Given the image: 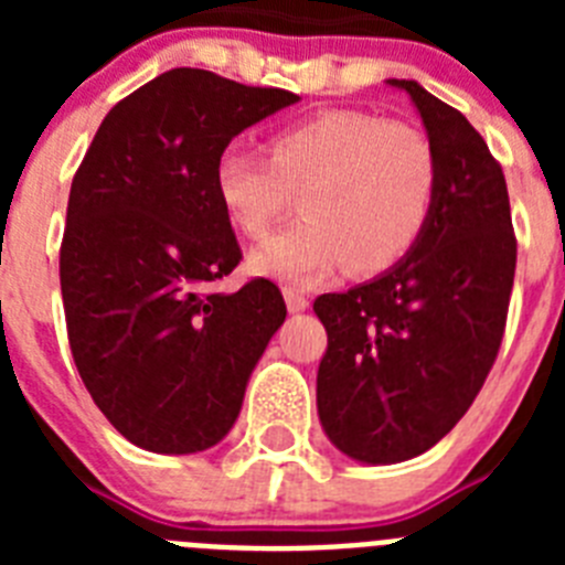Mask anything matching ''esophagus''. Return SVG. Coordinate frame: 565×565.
Here are the masks:
<instances>
[{
	"label": "esophagus",
	"instance_id": "esophagus-1",
	"mask_svg": "<svg viewBox=\"0 0 565 565\" xmlns=\"http://www.w3.org/2000/svg\"><path fill=\"white\" fill-rule=\"evenodd\" d=\"M282 297H286V306L291 313H302L308 308V297L297 288H282Z\"/></svg>",
	"mask_w": 565,
	"mask_h": 565
}]
</instances>
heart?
<instances>
[{
    "mask_svg": "<svg viewBox=\"0 0 565 565\" xmlns=\"http://www.w3.org/2000/svg\"><path fill=\"white\" fill-rule=\"evenodd\" d=\"M271 161L228 143L217 152L212 192L226 221L263 237L299 192L302 221L248 257L259 277L311 286L344 263L364 277L396 266L430 223L438 163L430 141L407 124L359 109H326L279 129Z\"/></svg>",
    "mask_w": 565,
    "mask_h": 565,
    "instance_id": "obj_1",
    "label": "heart"
}]
</instances>
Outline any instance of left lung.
<instances>
[{"label":"left lung","instance_id":"left-lung-1","mask_svg":"<svg viewBox=\"0 0 565 565\" xmlns=\"http://www.w3.org/2000/svg\"><path fill=\"white\" fill-rule=\"evenodd\" d=\"M407 93L436 152L430 223L396 266L313 302L328 331L317 413L342 456L398 463L427 452L476 402L501 348L515 234L498 161L458 109Z\"/></svg>","mask_w":565,"mask_h":565}]
</instances>
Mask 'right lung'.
<instances>
[{
    "mask_svg": "<svg viewBox=\"0 0 565 565\" xmlns=\"http://www.w3.org/2000/svg\"><path fill=\"white\" fill-rule=\"evenodd\" d=\"M297 102L174 67L109 109L73 178L58 259L70 351L98 411L141 450L221 444L286 322L268 279L209 291L243 257L212 169L243 129Z\"/></svg>",
    "mask_w": 565,
    "mask_h": 565,
    "instance_id": "right-lung-1",
    "label": "right lung"
}]
</instances>
